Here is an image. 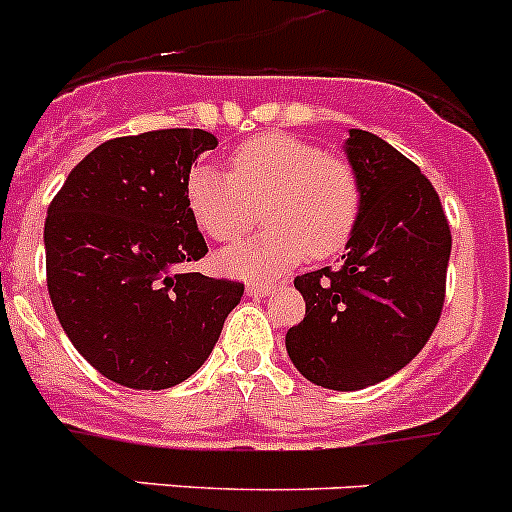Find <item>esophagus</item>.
I'll use <instances>...</instances> for the list:
<instances>
[{
    "instance_id": "esophagus-1",
    "label": "esophagus",
    "mask_w": 512,
    "mask_h": 512,
    "mask_svg": "<svg viewBox=\"0 0 512 512\" xmlns=\"http://www.w3.org/2000/svg\"><path fill=\"white\" fill-rule=\"evenodd\" d=\"M270 293H272V285H267V283H250V285H247V295H255V298H257V295L262 298V295H270Z\"/></svg>"
}]
</instances>
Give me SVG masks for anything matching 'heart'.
Returning a JSON list of instances; mask_svg holds the SVG:
<instances>
[{
	"label": "heart",
	"instance_id": "obj_1",
	"mask_svg": "<svg viewBox=\"0 0 512 512\" xmlns=\"http://www.w3.org/2000/svg\"><path fill=\"white\" fill-rule=\"evenodd\" d=\"M186 204L204 234L234 242L265 217L270 227L219 255L237 278H275L305 255L323 260L356 232L364 191L346 159L290 133H262L234 148L229 171L194 164Z\"/></svg>",
	"mask_w": 512,
	"mask_h": 512
}]
</instances>
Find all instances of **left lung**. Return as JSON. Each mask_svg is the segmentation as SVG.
Returning a JSON list of instances; mask_svg holds the SVG:
<instances>
[{"mask_svg": "<svg viewBox=\"0 0 512 512\" xmlns=\"http://www.w3.org/2000/svg\"><path fill=\"white\" fill-rule=\"evenodd\" d=\"M348 164L364 191L341 265L295 278L305 318L285 336L290 361L313 384L356 391L412 361L439 323L452 234L439 194L414 161L351 128Z\"/></svg>", "mask_w": 512, "mask_h": 512, "instance_id": "8db88e82", "label": "left lung"}]
</instances>
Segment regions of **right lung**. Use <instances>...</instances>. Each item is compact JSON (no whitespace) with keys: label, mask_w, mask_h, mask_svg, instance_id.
<instances>
[{"label":"right lung","mask_w":512,"mask_h":512,"mask_svg":"<svg viewBox=\"0 0 512 512\" xmlns=\"http://www.w3.org/2000/svg\"><path fill=\"white\" fill-rule=\"evenodd\" d=\"M217 138L164 128L100 143L47 207V290L93 369L128 389L181 384L204 364L245 285L186 272L207 242L186 174Z\"/></svg>","instance_id":"obj_1"}]
</instances>
